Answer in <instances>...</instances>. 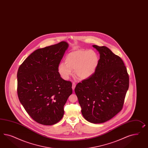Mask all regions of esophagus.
Here are the masks:
<instances>
[{"label": "esophagus", "mask_w": 148, "mask_h": 148, "mask_svg": "<svg viewBox=\"0 0 148 148\" xmlns=\"http://www.w3.org/2000/svg\"><path fill=\"white\" fill-rule=\"evenodd\" d=\"M75 86H76V84L75 82H73L72 84V89L74 90V89L75 88Z\"/></svg>", "instance_id": "esophagus-1"}]
</instances>
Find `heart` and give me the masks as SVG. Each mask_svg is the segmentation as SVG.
Wrapping results in <instances>:
<instances>
[{
  "label": "heart",
  "mask_w": 148,
  "mask_h": 148,
  "mask_svg": "<svg viewBox=\"0 0 148 148\" xmlns=\"http://www.w3.org/2000/svg\"><path fill=\"white\" fill-rule=\"evenodd\" d=\"M99 57L92 50L79 49L73 51L65 58V63H60L58 71L64 80H68L75 70V74L80 79H87L96 72Z\"/></svg>",
  "instance_id": "obj_1"
}]
</instances>
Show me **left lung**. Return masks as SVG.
<instances>
[{
	"mask_svg": "<svg viewBox=\"0 0 148 148\" xmlns=\"http://www.w3.org/2000/svg\"><path fill=\"white\" fill-rule=\"evenodd\" d=\"M92 47L100 53L96 72L77 84L75 92L84 117L97 124L110 120L122 110L129 78L120 57L106 46Z\"/></svg>",
	"mask_w": 148,
	"mask_h": 148,
	"instance_id": "8db88e82",
	"label": "left lung"
}]
</instances>
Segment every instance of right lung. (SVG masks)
Instances as JSON below:
<instances>
[{
	"label": "right lung",
	"instance_id": "obj_1",
	"mask_svg": "<svg viewBox=\"0 0 148 148\" xmlns=\"http://www.w3.org/2000/svg\"><path fill=\"white\" fill-rule=\"evenodd\" d=\"M68 47L65 41L33 52L19 67L17 92L33 120L51 125L64 116V105L72 94L71 81L62 79L58 66Z\"/></svg>",
	"mask_w": 148,
	"mask_h": 148
}]
</instances>
